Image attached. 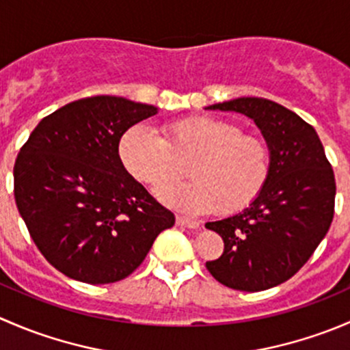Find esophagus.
Listing matches in <instances>:
<instances>
[{"label":"esophagus","mask_w":350,"mask_h":350,"mask_svg":"<svg viewBox=\"0 0 350 350\" xmlns=\"http://www.w3.org/2000/svg\"><path fill=\"white\" fill-rule=\"evenodd\" d=\"M176 224L181 225V227H186V228H198V227H200V221L195 220V218L183 217V215H178V217H176Z\"/></svg>","instance_id":"34e87169"}]
</instances>
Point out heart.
<instances>
[{
  "label": "heart",
  "instance_id": "heart-1",
  "mask_svg": "<svg viewBox=\"0 0 350 350\" xmlns=\"http://www.w3.org/2000/svg\"><path fill=\"white\" fill-rule=\"evenodd\" d=\"M118 154L129 174L152 189L181 178L188 164L195 179L157 195L189 213L242 211L260 196L271 174L266 140L217 116L165 123L162 137L147 126H132L120 139Z\"/></svg>",
  "mask_w": 350,
  "mask_h": 350
}]
</instances>
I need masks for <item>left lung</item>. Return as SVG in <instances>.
Segmentation results:
<instances>
[{
  "mask_svg": "<svg viewBox=\"0 0 350 350\" xmlns=\"http://www.w3.org/2000/svg\"><path fill=\"white\" fill-rule=\"evenodd\" d=\"M254 120L271 150L266 188L250 206L204 227L224 241L208 260L218 283L239 291H264L295 276L330 228L335 178L315 129L295 111L264 98H237L208 107Z\"/></svg>",
  "mask_w": 350,
  "mask_h": 350,
  "instance_id": "1",
  "label": "left lung"
}]
</instances>
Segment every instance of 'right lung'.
<instances>
[{
  "instance_id": "add662e5",
  "label": "right lung",
  "mask_w": 350,
  "mask_h": 350,
  "mask_svg": "<svg viewBox=\"0 0 350 350\" xmlns=\"http://www.w3.org/2000/svg\"><path fill=\"white\" fill-rule=\"evenodd\" d=\"M120 96L72 101L42 118L13 167L31 241L57 271L88 284L125 280L174 215L123 167V133L154 116Z\"/></svg>"
}]
</instances>
